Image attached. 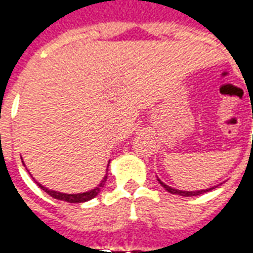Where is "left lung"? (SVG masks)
I'll return each instance as SVG.
<instances>
[{"label": "left lung", "instance_id": "obj_1", "mask_svg": "<svg viewBox=\"0 0 253 253\" xmlns=\"http://www.w3.org/2000/svg\"><path fill=\"white\" fill-rule=\"evenodd\" d=\"M157 180H159V183L161 184V186L164 187L165 190L168 191V192H170V194H175V195H181V196H196V195H202V194H205V192H207V191H211L212 188H207V190H201V191H181V190H176V188H172V187L167 186L165 183H163V181L160 180L159 177H157Z\"/></svg>", "mask_w": 253, "mask_h": 253}]
</instances>
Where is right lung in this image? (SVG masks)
<instances>
[{
    "label": "right lung",
    "instance_id": "right-lung-1",
    "mask_svg": "<svg viewBox=\"0 0 253 253\" xmlns=\"http://www.w3.org/2000/svg\"><path fill=\"white\" fill-rule=\"evenodd\" d=\"M105 181H107V173H105L104 179L101 180L99 186L93 188V190L90 191H86V192H83V194H63V192H58V191H54V190H48L46 187H43L42 184L38 183V186L41 187L42 190L47 192L48 195L52 196V198H55V199H59V201H65V202H69V203H83V202H86V201H90V199H93L94 196L97 195L100 192V190L104 187Z\"/></svg>",
    "mask_w": 253,
    "mask_h": 253
}]
</instances>
